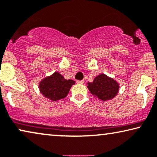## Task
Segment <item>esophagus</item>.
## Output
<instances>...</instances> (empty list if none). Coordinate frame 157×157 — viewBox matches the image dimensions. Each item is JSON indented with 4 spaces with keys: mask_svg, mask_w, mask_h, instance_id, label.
Masks as SVG:
<instances>
[{
    "mask_svg": "<svg viewBox=\"0 0 157 157\" xmlns=\"http://www.w3.org/2000/svg\"><path fill=\"white\" fill-rule=\"evenodd\" d=\"M76 83L78 84H83L84 81L83 80H76Z\"/></svg>",
    "mask_w": 157,
    "mask_h": 157,
    "instance_id": "esophagus-1",
    "label": "esophagus"
}]
</instances>
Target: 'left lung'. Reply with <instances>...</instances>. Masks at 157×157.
<instances>
[{
	"instance_id": "8db88e82",
	"label": "left lung",
	"mask_w": 157,
	"mask_h": 157,
	"mask_svg": "<svg viewBox=\"0 0 157 157\" xmlns=\"http://www.w3.org/2000/svg\"><path fill=\"white\" fill-rule=\"evenodd\" d=\"M87 88L94 97L102 101L113 99L119 92V84L114 79L101 74L97 76L92 82L87 83Z\"/></svg>"
}]
</instances>
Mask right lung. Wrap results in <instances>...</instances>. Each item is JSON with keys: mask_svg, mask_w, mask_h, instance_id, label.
Segmentation results:
<instances>
[{"mask_svg": "<svg viewBox=\"0 0 157 157\" xmlns=\"http://www.w3.org/2000/svg\"><path fill=\"white\" fill-rule=\"evenodd\" d=\"M75 83L74 80L65 79L63 75L56 72L42 79L39 84V89L41 94L46 98L57 101L65 98Z\"/></svg>", "mask_w": 157, "mask_h": 157, "instance_id": "right-lung-1", "label": "right lung"}]
</instances>
